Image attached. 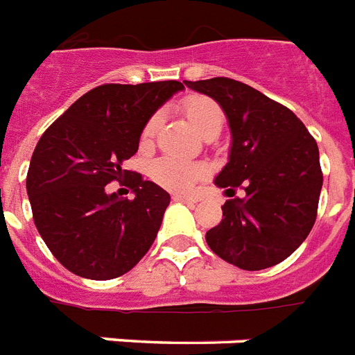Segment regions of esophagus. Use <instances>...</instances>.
I'll list each match as a JSON object with an SVG mask.
<instances>
[{"mask_svg": "<svg viewBox=\"0 0 355 355\" xmlns=\"http://www.w3.org/2000/svg\"><path fill=\"white\" fill-rule=\"evenodd\" d=\"M173 199H175V201H180V202H188V205H193V202H197V197L184 196V193H175V196H173Z\"/></svg>", "mask_w": 355, "mask_h": 355, "instance_id": "1", "label": "esophagus"}]
</instances>
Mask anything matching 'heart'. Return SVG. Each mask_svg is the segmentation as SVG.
I'll return each instance as SVG.
<instances>
[{
	"label": "heart",
	"mask_w": 355,
	"mask_h": 355,
	"mask_svg": "<svg viewBox=\"0 0 355 355\" xmlns=\"http://www.w3.org/2000/svg\"><path fill=\"white\" fill-rule=\"evenodd\" d=\"M182 113L188 119V123L193 126L197 134H208V132H220L223 124V112L212 98L191 94L182 102ZM158 126V117H150L141 130V147H148L153 143L154 132ZM207 173L205 166L188 162V159L166 156L159 158L150 169V175L158 184L169 189H189L193 184Z\"/></svg>",
	"instance_id": "1"
}]
</instances>
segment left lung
Instances as JSON below:
<instances>
[{"label":"left lung","mask_w":355,"mask_h":355,"mask_svg":"<svg viewBox=\"0 0 355 355\" xmlns=\"http://www.w3.org/2000/svg\"><path fill=\"white\" fill-rule=\"evenodd\" d=\"M223 110L231 130L225 167L214 178L232 197L207 232L208 248L242 270L275 266L304 243L322 189L318 145L294 113L261 91L229 78L184 81Z\"/></svg>","instance_id":"1"}]
</instances>
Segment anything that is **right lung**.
Instances as JSON below:
<instances>
[{
	"label": "right lung",
	"instance_id": "1",
	"mask_svg": "<svg viewBox=\"0 0 355 355\" xmlns=\"http://www.w3.org/2000/svg\"><path fill=\"white\" fill-rule=\"evenodd\" d=\"M182 89L175 80L100 85L37 143L26 180L35 225L72 274L113 279L150 250L171 197L123 164L137 153L145 123ZM124 176L134 200L105 191V183Z\"/></svg>",
	"mask_w": 355,
	"mask_h": 355
}]
</instances>
